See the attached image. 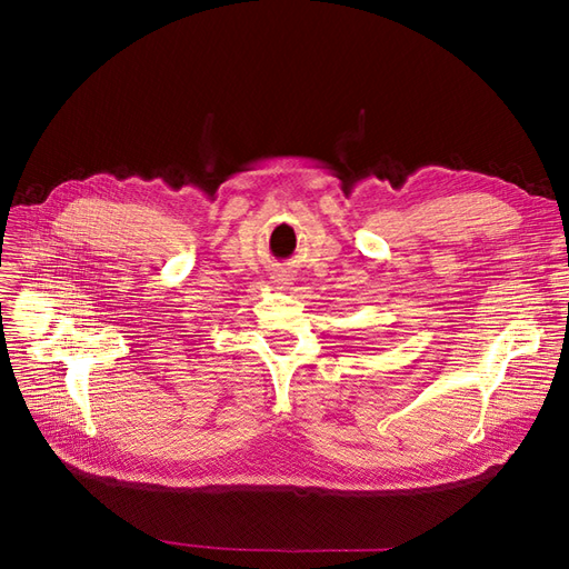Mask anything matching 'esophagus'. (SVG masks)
Wrapping results in <instances>:
<instances>
[{"label": "esophagus", "mask_w": 569, "mask_h": 569, "mask_svg": "<svg viewBox=\"0 0 569 569\" xmlns=\"http://www.w3.org/2000/svg\"><path fill=\"white\" fill-rule=\"evenodd\" d=\"M272 282L278 284V287H287V284H291V280H289V274H282V272H278V274H272Z\"/></svg>", "instance_id": "esophagus-1"}]
</instances>
